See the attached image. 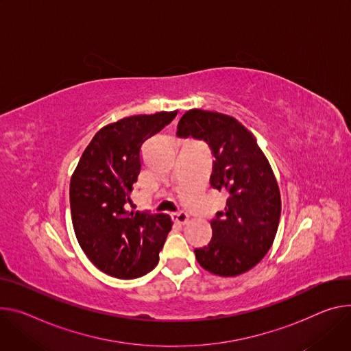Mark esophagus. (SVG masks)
<instances>
[{
  "label": "esophagus",
  "mask_w": 351,
  "mask_h": 351,
  "mask_svg": "<svg viewBox=\"0 0 351 351\" xmlns=\"http://www.w3.org/2000/svg\"><path fill=\"white\" fill-rule=\"evenodd\" d=\"M175 221L179 222V224H184V222L189 221V214L184 213V211H178L175 215H173Z\"/></svg>",
  "instance_id": "34e87169"
}]
</instances>
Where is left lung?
<instances>
[{
    "mask_svg": "<svg viewBox=\"0 0 351 351\" xmlns=\"http://www.w3.org/2000/svg\"><path fill=\"white\" fill-rule=\"evenodd\" d=\"M176 134L210 145L215 158L210 183L228 193L226 210L211 221L210 243L195 249L196 259L215 276H239L265 258L277 234L281 197L273 169L256 137L232 116L187 110Z\"/></svg>",
    "mask_w": 351,
    "mask_h": 351,
    "instance_id": "8db88e82",
    "label": "left lung"
}]
</instances>
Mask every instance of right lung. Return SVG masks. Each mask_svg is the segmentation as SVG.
Returning a JSON list of instances; mask_svg holds the SVG:
<instances>
[{"instance_id": "1", "label": "right lung", "mask_w": 351, "mask_h": 351, "mask_svg": "<svg viewBox=\"0 0 351 351\" xmlns=\"http://www.w3.org/2000/svg\"><path fill=\"white\" fill-rule=\"evenodd\" d=\"M178 114L156 112L110 123L93 136L70 182L71 219L88 259L116 278L151 271L172 228L168 214L127 211L141 171L143 143Z\"/></svg>"}]
</instances>
